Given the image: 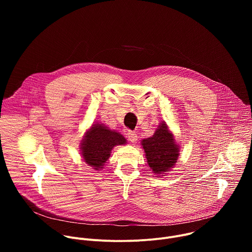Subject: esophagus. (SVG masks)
I'll return each mask as SVG.
<instances>
[{
  "instance_id": "obj_1",
  "label": "esophagus",
  "mask_w": 252,
  "mask_h": 252,
  "mask_svg": "<svg viewBox=\"0 0 252 252\" xmlns=\"http://www.w3.org/2000/svg\"><path fill=\"white\" fill-rule=\"evenodd\" d=\"M126 136H127V139H128L130 142H132V143L136 142V140H137V134L135 133V131H128Z\"/></svg>"
}]
</instances>
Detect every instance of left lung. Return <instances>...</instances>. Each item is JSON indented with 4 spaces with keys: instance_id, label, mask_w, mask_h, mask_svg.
<instances>
[{
    "instance_id": "1",
    "label": "left lung",
    "mask_w": 252,
    "mask_h": 252,
    "mask_svg": "<svg viewBox=\"0 0 252 252\" xmlns=\"http://www.w3.org/2000/svg\"><path fill=\"white\" fill-rule=\"evenodd\" d=\"M141 146L152 171L159 177L174 166L181 155L179 146L164 122L158 125L151 137L141 140Z\"/></svg>"
}]
</instances>
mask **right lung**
<instances>
[{
    "instance_id": "1",
    "label": "right lung",
    "mask_w": 252,
    "mask_h": 252,
    "mask_svg": "<svg viewBox=\"0 0 252 252\" xmlns=\"http://www.w3.org/2000/svg\"><path fill=\"white\" fill-rule=\"evenodd\" d=\"M125 143L126 139L120 132L96 123L86 132L81 143V154L87 164L99 170L110 158L112 150Z\"/></svg>"
}]
</instances>
